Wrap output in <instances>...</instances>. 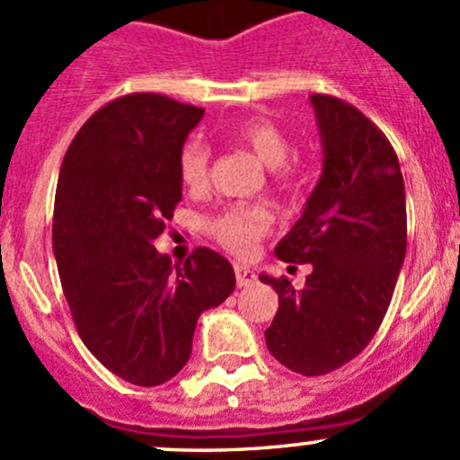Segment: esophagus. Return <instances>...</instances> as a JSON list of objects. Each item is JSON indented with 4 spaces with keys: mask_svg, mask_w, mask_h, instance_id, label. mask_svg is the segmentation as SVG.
I'll return each mask as SVG.
<instances>
[{
    "mask_svg": "<svg viewBox=\"0 0 460 460\" xmlns=\"http://www.w3.org/2000/svg\"><path fill=\"white\" fill-rule=\"evenodd\" d=\"M234 271H235V282H238V287H249L256 282V273H253L249 267H244V264H235Z\"/></svg>",
    "mask_w": 460,
    "mask_h": 460,
    "instance_id": "1",
    "label": "esophagus"
}]
</instances>
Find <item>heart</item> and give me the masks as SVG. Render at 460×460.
<instances>
[{"mask_svg":"<svg viewBox=\"0 0 460 460\" xmlns=\"http://www.w3.org/2000/svg\"><path fill=\"white\" fill-rule=\"evenodd\" d=\"M231 140L247 148L267 169L276 171L282 182H291L298 175V164L289 162L291 144L280 127L264 118L243 119L231 128ZM180 180L191 191H202L208 184V146L198 137L189 140L180 151ZM273 216L260 204H235L225 208L208 225L211 235L234 253H249L253 244L271 229Z\"/></svg>","mask_w":460,"mask_h":460,"instance_id":"heart-1","label":"heart"}]
</instances>
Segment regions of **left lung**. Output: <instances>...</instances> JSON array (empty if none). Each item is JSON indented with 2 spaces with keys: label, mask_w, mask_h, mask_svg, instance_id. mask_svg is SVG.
Here are the masks:
<instances>
[{
  "label": "left lung",
  "mask_w": 460,
  "mask_h": 460,
  "mask_svg": "<svg viewBox=\"0 0 460 460\" xmlns=\"http://www.w3.org/2000/svg\"><path fill=\"white\" fill-rule=\"evenodd\" d=\"M323 144V173L300 220L276 244L285 262L312 264L305 289L260 276L278 294L264 332L278 363L323 376L349 363L378 332L407 249L405 184L385 133L356 106L309 97Z\"/></svg>",
  "instance_id": "obj_1"
}]
</instances>
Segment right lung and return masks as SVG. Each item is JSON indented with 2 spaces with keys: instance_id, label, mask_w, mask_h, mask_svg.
<instances>
[{
  "instance_id": "1",
  "label": "right lung",
  "mask_w": 460,
  "mask_h": 460,
  "mask_svg": "<svg viewBox=\"0 0 460 460\" xmlns=\"http://www.w3.org/2000/svg\"><path fill=\"white\" fill-rule=\"evenodd\" d=\"M202 115L157 93L118 97L86 119L59 169L53 253L77 333L140 387L187 365L200 314L235 287L231 262L211 249L173 264L153 247L182 200L180 151Z\"/></svg>"
}]
</instances>
